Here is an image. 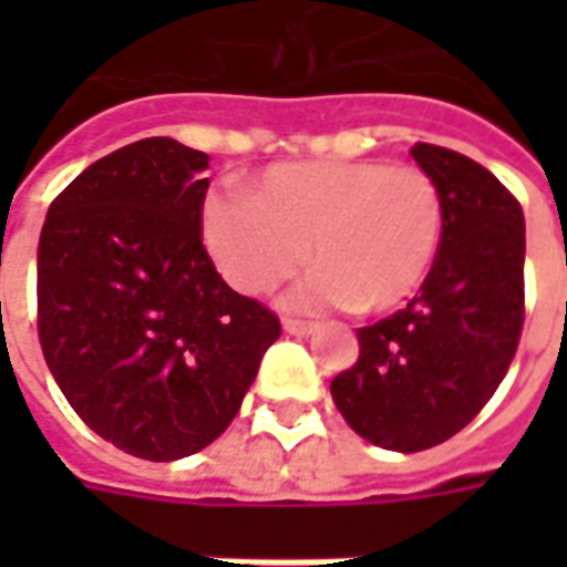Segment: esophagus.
Masks as SVG:
<instances>
[{
	"label": "esophagus",
	"mask_w": 567,
	"mask_h": 567,
	"mask_svg": "<svg viewBox=\"0 0 567 567\" xmlns=\"http://www.w3.org/2000/svg\"><path fill=\"white\" fill-rule=\"evenodd\" d=\"M282 328L285 333H291V337H309V333L316 331V324H312V321H300V319H285Z\"/></svg>",
	"instance_id": "esophagus-1"
}]
</instances>
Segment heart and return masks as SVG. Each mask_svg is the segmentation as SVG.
Returning <instances> with one entry per match:
<instances>
[{
    "label": "heart",
    "instance_id": "obj_1",
    "mask_svg": "<svg viewBox=\"0 0 567 567\" xmlns=\"http://www.w3.org/2000/svg\"><path fill=\"white\" fill-rule=\"evenodd\" d=\"M199 234L227 282L267 295L309 260L295 309L358 307L389 312L416 295L443 243L437 182L410 163H282L255 178L248 194L212 190Z\"/></svg>",
    "mask_w": 567,
    "mask_h": 567
}]
</instances>
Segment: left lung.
I'll return each mask as SVG.
<instances>
[{"mask_svg":"<svg viewBox=\"0 0 567 567\" xmlns=\"http://www.w3.org/2000/svg\"><path fill=\"white\" fill-rule=\"evenodd\" d=\"M443 197L437 260L406 309L358 331V361L333 377L349 427L392 452H422L486 406L523 333L525 218L507 187L458 151L416 142Z\"/></svg>","mask_w":567,"mask_h":567,"instance_id":"1","label":"left lung"}]
</instances>
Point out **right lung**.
I'll use <instances>...</instances> for the list:
<instances>
[{
    "instance_id": "1",
    "label": "right lung",
    "mask_w": 567,
    "mask_h": 567,
    "mask_svg": "<svg viewBox=\"0 0 567 567\" xmlns=\"http://www.w3.org/2000/svg\"><path fill=\"white\" fill-rule=\"evenodd\" d=\"M209 154L151 136L91 163L39 239V340L87 425L148 462L221 437L279 319L203 248Z\"/></svg>"
}]
</instances>
